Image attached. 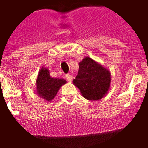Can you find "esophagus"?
<instances>
[{"label":"esophagus","mask_w":148,"mask_h":148,"mask_svg":"<svg viewBox=\"0 0 148 148\" xmlns=\"http://www.w3.org/2000/svg\"><path fill=\"white\" fill-rule=\"evenodd\" d=\"M66 78H67V80L69 81V82H71V81H72V80H73V77H72L71 74H67V75H66Z\"/></svg>","instance_id":"1"}]
</instances>
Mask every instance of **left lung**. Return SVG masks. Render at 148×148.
Wrapping results in <instances>:
<instances>
[{
    "label": "left lung",
    "mask_w": 148,
    "mask_h": 148,
    "mask_svg": "<svg viewBox=\"0 0 148 148\" xmlns=\"http://www.w3.org/2000/svg\"><path fill=\"white\" fill-rule=\"evenodd\" d=\"M110 71L89 57L79 63L77 75L73 80L82 96L89 101H99L104 97L110 90Z\"/></svg>",
    "instance_id": "1"
}]
</instances>
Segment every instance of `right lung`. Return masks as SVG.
I'll list each match as a JSON object with an SVG mask.
<instances>
[{"label": "right lung", "instance_id": "1", "mask_svg": "<svg viewBox=\"0 0 148 148\" xmlns=\"http://www.w3.org/2000/svg\"><path fill=\"white\" fill-rule=\"evenodd\" d=\"M67 83L64 79L53 78L50 75L48 68L42 67L36 80V94L48 102L55 97L60 87Z\"/></svg>", "mask_w": 148, "mask_h": 148}]
</instances>
